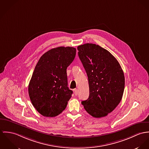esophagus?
Listing matches in <instances>:
<instances>
[{
    "mask_svg": "<svg viewBox=\"0 0 149 149\" xmlns=\"http://www.w3.org/2000/svg\"><path fill=\"white\" fill-rule=\"evenodd\" d=\"M74 94L75 95H77L78 94V89H75L74 90Z\"/></svg>",
    "mask_w": 149,
    "mask_h": 149,
    "instance_id": "esophagus-1",
    "label": "esophagus"
}]
</instances>
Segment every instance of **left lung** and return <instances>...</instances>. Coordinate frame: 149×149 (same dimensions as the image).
Returning a JSON list of instances; mask_svg holds the SVG:
<instances>
[{
  "instance_id": "obj_1",
  "label": "left lung",
  "mask_w": 149,
  "mask_h": 149,
  "mask_svg": "<svg viewBox=\"0 0 149 149\" xmlns=\"http://www.w3.org/2000/svg\"><path fill=\"white\" fill-rule=\"evenodd\" d=\"M88 80L90 95L82 102L86 111L95 118L112 112L122 98L123 71L116 58L99 45L86 43L77 47Z\"/></svg>"
}]
</instances>
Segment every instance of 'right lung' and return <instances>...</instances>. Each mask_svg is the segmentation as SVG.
<instances>
[{
	"label": "right lung",
	"mask_w": 149,
	"mask_h": 149,
	"mask_svg": "<svg viewBox=\"0 0 149 149\" xmlns=\"http://www.w3.org/2000/svg\"><path fill=\"white\" fill-rule=\"evenodd\" d=\"M75 55V48L59 47L45 52L38 62L29 83V94L41 115L56 116L66 109L73 93L67 87V68Z\"/></svg>",
	"instance_id": "right-lung-1"
}]
</instances>
